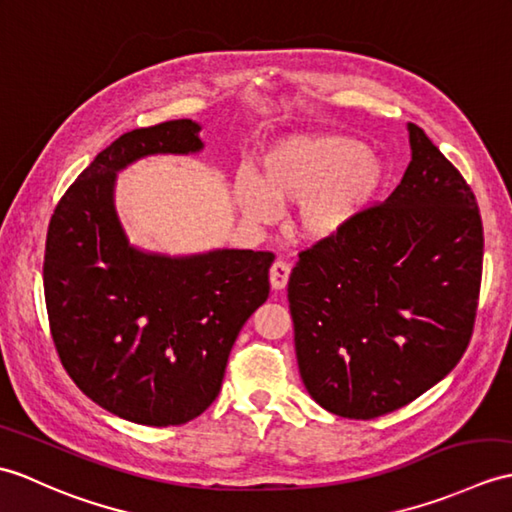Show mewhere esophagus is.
<instances>
[{
    "mask_svg": "<svg viewBox=\"0 0 512 512\" xmlns=\"http://www.w3.org/2000/svg\"><path fill=\"white\" fill-rule=\"evenodd\" d=\"M290 264L288 261H283V259H277L275 264H272V268H270V285L275 290H283L285 285H288V279H290Z\"/></svg>",
    "mask_w": 512,
    "mask_h": 512,
    "instance_id": "esophagus-1",
    "label": "esophagus"
}]
</instances>
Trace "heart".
Here are the masks:
<instances>
[{
    "mask_svg": "<svg viewBox=\"0 0 512 512\" xmlns=\"http://www.w3.org/2000/svg\"><path fill=\"white\" fill-rule=\"evenodd\" d=\"M386 165L358 139L299 135L272 146L261 159V178L242 172L235 196L246 218L270 222L277 205L303 202V229L314 237L338 233L375 198Z\"/></svg>",
    "mask_w": 512,
    "mask_h": 512,
    "instance_id": "obj_1",
    "label": "heart"
}]
</instances>
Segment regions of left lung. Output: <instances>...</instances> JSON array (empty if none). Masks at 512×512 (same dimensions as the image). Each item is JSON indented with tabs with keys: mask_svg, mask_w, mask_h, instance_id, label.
I'll return each instance as SVG.
<instances>
[{
	"mask_svg": "<svg viewBox=\"0 0 512 512\" xmlns=\"http://www.w3.org/2000/svg\"><path fill=\"white\" fill-rule=\"evenodd\" d=\"M384 202L299 253L288 301L303 384L344 419L408 406L467 351L484 233L462 174L417 124Z\"/></svg>",
	"mask_w": 512,
	"mask_h": 512,
	"instance_id": "obj_1",
	"label": "left lung"
}]
</instances>
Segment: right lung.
Wrapping results in <instances>:
<instances>
[{"label":"right lung","instance_id":"right-lung-1","mask_svg":"<svg viewBox=\"0 0 512 512\" xmlns=\"http://www.w3.org/2000/svg\"><path fill=\"white\" fill-rule=\"evenodd\" d=\"M198 130L172 120L117 137L47 227L43 290L58 358L91 401L141 425H183L216 401L233 342L270 292V251L172 259L137 251L120 227L115 172L148 154L198 152Z\"/></svg>","mask_w":512,"mask_h":512}]
</instances>
